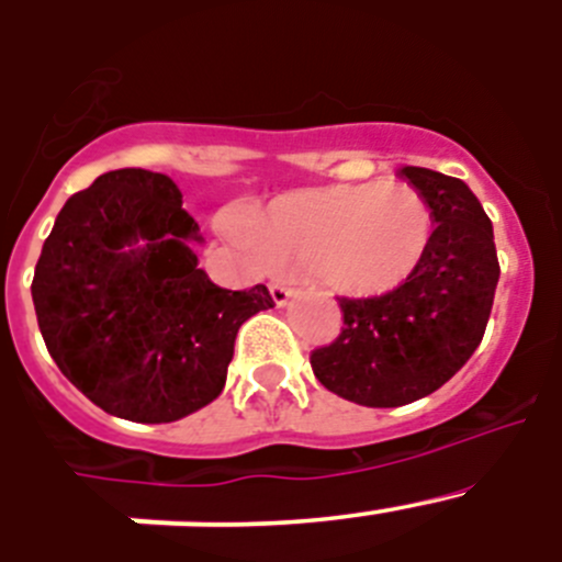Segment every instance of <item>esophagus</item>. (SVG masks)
<instances>
[{
  "label": "esophagus",
  "mask_w": 562,
  "mask_h": 562,
  "mask_svg": "<svg viewBox=\"0 0 562 562\" xmlns=\"http://www.w3.org/2000/svg\"><path fill=\"white\" fill-rule=\"evenodd\" d=\"M270 295H272V301H276V306H284L286 301H290L292 290L286 284H281V281H272V284H270Z\"/></svg>",
  "instance_id": "1"
}]
</instances>
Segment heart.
<instances>
[{"label": "heart", "mask_w": 562, "mask_h": 562, "mask_svg": "<svg viewBox=\"0 0 562 562\" xmlns=\"http://www.w3.org/2000/svg\"><path fill=\"white\" fill-rule=\"evenodd\" d=\"M222 233L256 267L315 270L342 295H382L414 276L430 247L434 211L408 182L371 180L295 191L261 216L231 207Z\"/></svg>", "instance_id": "obj_1"}]
</instances>
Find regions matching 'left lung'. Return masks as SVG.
I'll list each match as a JSON object with an SVG mask.
<instances>
[{
  "label": "left lung",
  "instance_id": "8db88e82",
  "mask_svg": "<svg viewBox=\"0 0 562 562\" xmlns=\"http://www.w3.org/2000/svg\"><path fill=\"white\" fill-rule=\"evenodd\" d=\"M434 211L430 247L408 281L374 297H337L340 335L310 355L324 389L366 408H396L441 389L484 337L498 286L493 222L456 177L405 166Z\"/></svg>",
  "mask_w": 562,
  "mask_h": 562
}]
</instances>
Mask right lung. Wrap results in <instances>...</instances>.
<instances>
[{"mask_svg": "<svg viewBox=\"0 0 562 562\" xmlns=\"http://www.w3.org/2000/svg\"><path fill=\"white\" fill-rule=\"evenodd\" d=\"M200 225L166 173L121 168L72 193L33 276L49 357L87 400L128 422H177L222 394L238 326L265 284L222 290L200 270Z\"/></svg>", "mask_w": 562, "mask_h": 562, "instance_id": "obj_1", "label": "right lung"}]
</instances>
